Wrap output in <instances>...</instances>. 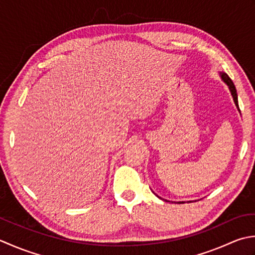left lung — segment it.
Returning <instances> with one entry per match:
<instances>
[{
    "instance_id": "left-lung-1",
    "label": "left lung",
    "mask_w": 255,
    "mask_h": 255,
    "mask_svg": "<svg viewBox=\"0 0 255 255\" xmlns=\"http://www.w3.org/2000/svg\"><path fill=\"white\" fill-rule=\"evenodd\" d=\"M221 78H222V80L225 81L226 84L228 85V87H229V89H230V91H231V95H232V97H233V100H235L236 106H237V108L239 109V105H238V95H237V90H236L235 84H233L232 80L230 79V77L228 76L227 74H223V72H221ZM239 111H240V109H239ZM179 204H184V202L181 201V202H179Z\"/></svg>"
}]
</instances>
